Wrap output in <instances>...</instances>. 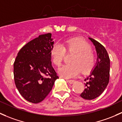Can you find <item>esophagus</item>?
I'll list each match as a JSON object with an SVG mask.
<instances>
[{
    "mask_svg": "<svg viewBox=\"0 0 122 122\" xmlns=\"http://www.w3.org/2000/svg\"><path fill=\"white\" fill-rule=\"evenodd\" d=\"M75 80H72V79H69V80H66V82H69V83H70V84H73V83L75 82Z\"/></svg>",
    "mask_w": 122,
    "mask_h": 122,
    "instance_id": "obj_1",
    "label": "esophagus"
}]
</instances>
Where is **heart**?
Segmentation results:
<instances>
[{
    "instance_id": "heart-1",
    "label": "heart",
    "mask_w": 122,
    "mask_h": 122,
    "mask_svg": "<svg viewBox=\"0 0 122 122\" xmlns=\"http://www.w3.org/2000/svg\"><path fill=\"white\" fill-rule=\"evenodd\" d=\"M65 51L75 53L71 62L72 64L64 65L59 69L58 73L65 78H74L80 74L88 73L93 68L95 57L90 46L79 38H71L65 41L63 46L56 43L51 48L50 54L54 64L60 66Z\"/></svg>"
}]
</instances>
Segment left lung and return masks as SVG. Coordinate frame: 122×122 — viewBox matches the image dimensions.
Masks as SVG:
<instances>
[{"label":"left lung","instance_id":"left-lung-1","mask_svg":"<svg viewBox=\"0 0 122 122\" xmlns=\"http://www.w3.org/2000/svg\"><path fill=\"white\" fill-rule=\"evenodd\" d=\"M95 47L97 60L90 74L85 79L86 88L81 97L86 100H92L101 95L109 81L110 59L105 48L97 41L89 38Z\"/></svg>","mask_w":122,"mask_h":122}]
</instances>
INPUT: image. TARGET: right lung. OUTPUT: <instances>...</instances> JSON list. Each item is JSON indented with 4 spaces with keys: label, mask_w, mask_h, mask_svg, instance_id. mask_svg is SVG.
<instances>
[{
    "label": "right lung",
    "mask_w": 122,
    "mask_h": 122,
    "mask_svg": "<svg viewBox=\"0 0 122 122\" xmlns=\"http://www.w3.org/2000/svg\"><path fill=\"white\" fill-rule=\"evenodd\" d=\"M53 40L51 33H47L30 41L19 51L14 63L16 88L31 103L43 101L59 78L51 65Z\"/></svg>",
    "instance_id": "1"
}]
</instances>
